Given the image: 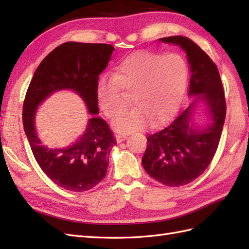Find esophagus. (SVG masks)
Wrapping results in <instances>:
<instances>
[{"label": "esophagus", "mask_w": 249, "mask_h": 249, "mask_svg": "<svg viewBox=\"0 0 249 249\" xmlns=\"http://www.w3.org/2000/svg\"><path fill=\"white\" fill-rule=\"evenodd\" d=\"M126 138H127V136L126 135H116V142H118V143H120V142H122V141H124Z\"/></svg>", "instance_id": "esophagus-1"}]
</instances>
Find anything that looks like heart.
Wrapping results in <instances>:
<instances>
[{
  "mask_svg": "<svg viewBox=\"0 0 249 249\" xmlns=\"http://www.w3.org/2000/svg\"><path fill=\"white\" fill-rule=\"evenodd\" d=\"M188 78V67L178 53L161 54L141 51L122 61L114 77L103 76L96 88L97 103L108 118L124 109V91L131 93L135 107L113 120L119 133H131L145 128L152 119L162 120L181 100Z\"/></svg>",
  "mask_w": 249,
  "mask_h": 249,
  "instance_id": "b5f03b06",
  "label": "heart"
}]
</instances>
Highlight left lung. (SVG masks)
<instances>
[{
	"instance_id": "1",
	"label": "left lung",
	"mask_w": 249,
	"mask_h": 249,
	"mask_svg": "<svg viewBox=\"0 0 249 249\" xmlns=\"http://www.w3.org/2000/svg\"><path fill=\"white\" fill-rule=\"evenodd\" d=\"M182 47L190 65L189 95H199L209 107L212 124L203 130L190 125L193 105L147 136L142 165L149 176L170 187L186 185L200 177L213 160L226 119V99L219 71L211 57L183 36L160 38Z\"/></svg>"
}]
</instances>
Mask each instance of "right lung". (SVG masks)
<instances>
[{
    "label": "right lung",
    "instance_id": "1",
    "mask_svg": "<svg viewBox=\"0 0 249 249\" xmlns=\"http://www.w3.org/2000/svg\"><path fill=\"white\" fill-rule=\"evenodd\" d=\"M113 50L114 47L107 44L67 41L57 46L37 67L25 94L23 128L35 160L52 182L71 192H86L103 181L110 151L116 143L112 130L105 120L92 118L76 142L65 149L51 150L36 135V108L51 93L71 89L83 98L89 112L97 114L99 75L107 67Z\"/></svg>",
    "mask_w": 249,
    "mask_h": 249
}]
</instances>
